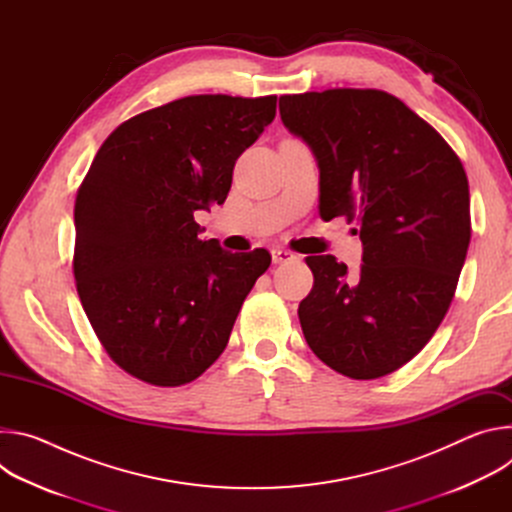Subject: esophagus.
Masks as SVG:
<instances>
[{
	"label": "esophagus",
	"instance_id": "esophagus-1",
	"mask_svg": "<svg viewBox=\"0 0 512 512\" xmlns=\"http://www.w3.org/2000/svg\"><path fill=\"white\" fill-rule=\"evenodd\" d=\"M271 259H273V263H285V261L294 259V253H289L285 249H271Z\"/></svg>",
	"mask_w": 512,
	"mask_h": 512
}]
</instances>
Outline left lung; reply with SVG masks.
<instances>
[{"mask_svg": "<svg viewBox=\"0 0 512 512\" xmlns=\"http://www.w3.org/2000/svg\"><path fill=\"white\" fill-rule=\"evenodd\" d=\"M285 129L312 150L320 216L358 221L362 265L308 257L314 287L298 316L308 346L350 379L409 362L442 324L470 245L460 158L397 97L375 89L283 95Z\"/></svg>", "mask_w": 512, "mask_h": 512, "instance_id": "left-lung-1", "label": "left lung"}]
</instances>
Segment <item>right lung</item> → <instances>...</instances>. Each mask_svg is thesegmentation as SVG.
<instances>
[{
	"mask_svg": "<svg viewBox=\"0 0 512 512\" xmlns=\"http://www.w3.org/2000/svg\"><path fill=\"white\" fill-rule=\"evenodd\" d=\"M277 97L194 95L121 123L75 202V279L107 354L131 377L178 387L225 350L271 263L202 241L196 210L223 204L237 158L275 119Z\"/></svg>",
	"mask_w": 512,
	"mask_h": 512,
	"instance_id": "obj_1",
	"label": "right lung"
}]
</instances>
